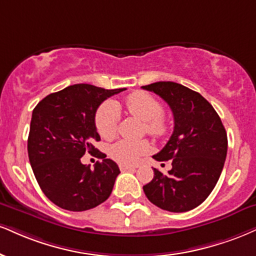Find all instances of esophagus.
<instances>
[{
	"label": "esophagus",
	"mask_w": 256,
	"mask_h": 256,
	"mask_svg": "<svg viewBox=\"0 0 256 256\" xmlns=\"http://www.w3.org/2000/svg\"><path fill=\"white\" fill-rule=\"evenodd\" d=\"M120 170L122 172H126V170H134L137 167H134V166H128V164H120L119 166Z\"/></svg>",
	"instance_id": "1"
}]
</instances>
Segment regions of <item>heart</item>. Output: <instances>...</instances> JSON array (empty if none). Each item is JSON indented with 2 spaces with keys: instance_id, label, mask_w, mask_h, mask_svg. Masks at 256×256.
Listing matches in <instances>:
<instances>
[{
  "instance_id": "1",
  "label": "heart",
  "mask_w": 256,
  "mask_h": 256,
  "mask_svg": "<svg viewBox=\"0 0 256 256\" xmlns=\"http://www.w3.org/2000/svg\"><path fill=\"white\" fill-rule=\"evenodd\" d=\"M131 114L146 122V131L152 137H162L168 131V119L162 113L161 104L150 94L136 92L128 95L125 101ZM116 104L108 101L101 104L95 116V125L101 137L110 140L116 134L119 122ZM150 152V144L146 140H119L110 148V155L122 164H134L142 156Z\"/></svg>"
}]
</instances>
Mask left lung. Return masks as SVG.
Returning <instances> with one entry per match:
<instances>
[{"mask_svg": "<svg viewBox=\"0 0 256 256\" xmlns=\"http://www.w3.org/2000/svg\"><path fill=\"white\" fill-rule=\"evenodd\" d=\"M161 96L174 116V131L156 161L172 160L167 175L154 168V178L143 186L146 198L162 210L186 212L210 196L223 170L228 137L212 104L192 89L175 82L142 87Z\"/></svg>", "mask_w": 256, "mask_h": 256, "instance_id": "8db88e82", "label": "left lung"}]
</instances>
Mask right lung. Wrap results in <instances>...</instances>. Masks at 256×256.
I'll return each mask as SVG.
<instances>
[{"label": "right lung", "instance_id": "1", "mask_svg": "<svg viewBox=\"0 0 256 256\" xmlns=\"http://www.w3.org/2000/svg\"><path fill=\"white\" fill-rule=\"evenodd\" d=\"M125 90L80 83L42 98L33 110L30 163L44 194L64 210L86 211L108 199L120 170L94 146L100 140L95 113L107 98ZM86 152L103 160L94 170L82 165Z\"/></svg>", "mask_w": 256, "mask_h": 256}]
</instances>
